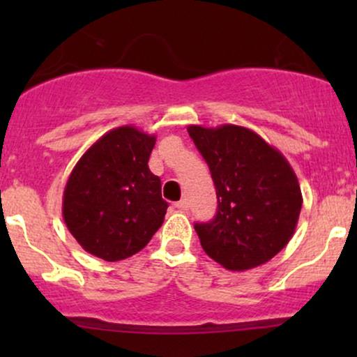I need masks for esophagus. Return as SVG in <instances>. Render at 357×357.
I'll return each instance as SVG.
<instances>
[{
    "instance_id": "1",
    "label": "esophagus",
    "mask_w": 357,
    "mask_h": 357,
    "mask_svg": "<svg viewBox=\"0 0 357 357\" xmlns=\"http://www.w3.org/2000/svg\"><path fill=\"white\" fill-rule=\"evenodd\" d=\"M176 208H178V210H181V211H184V210H188V206H190V203H188V199L186 198H183V199H179L178 203L174 204Z\"/></svg>"
}]
</instances>
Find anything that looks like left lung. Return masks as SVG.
Listing matches in <instances>:
<instances>
[{
  "label": "left lung",
  "instance_id": "1",
  "mask_svg": "<svg viewBox=\"0 0 357 357\" xmlns=\"http://www.w3.org/2000/svg\"><path fill=\"white\" fill-rule=\"evenodd\" d=\"M188 132L211 171L218 211L196 223L208 257L231 272L267 264L297 228L302 191L280 151L247 127L190 126Z\"/></svg>",
  "mask_w": 357,
  "mask_h": 357
}]
</instances>
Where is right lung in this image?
<instances>
[{
	"label": "right lung",
	"instance_id": "1",
	"mask_svg": "<svg viewBox=\"0 0 357 357\" xmlns=\"http://www.w3.org/2000/svg\"><path fill=\"white\" fill-rule=\"evenodd\" d=\"M154 134L134 126L105 132L85 151L63 191L65 225L90 255L105 261L132 257L161 228L167 203L147 161Z\"/></svg>",
	"mask_w": 357,
	"mask_h": 357
}]
</instances>
